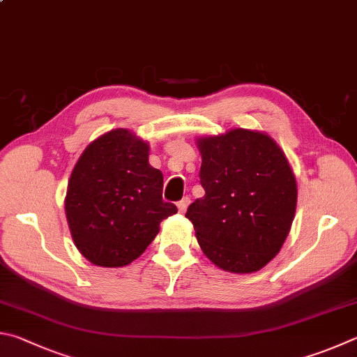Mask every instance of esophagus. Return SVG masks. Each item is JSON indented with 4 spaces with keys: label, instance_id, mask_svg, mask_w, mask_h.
I'll use <instances>...</instances> for the list:
<instances>
[{
    "label": "esophagus",
    "instance_id": "esophagus-1",
    "mask_svg": "<svg viewBox=\"0 0 357 357\" xmlns=\"http://www.w3.org/2000/svg\"><path fill=\"white\" fill-rule=\"evenodd\" d=\"M189 204H190V198H189V197H184V198L181 199L179 203H178V209H179V212H181V213H184V212L187 211V207H189Z\"/></svg>",
    "mask_w": 357,
    "mask_h": 357
}]
</instances>
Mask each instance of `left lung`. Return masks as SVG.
Listing matches in <instances>:
<instances>
[{
    "mask_svg": "<svg viewBox=\"0 0 357 357\" xmlns=\"http://www.w3.org/2000/svg\"><path fill=\"white\" fill-rule=\"evenodd\" d=\"M204 197L185 217L211 262L231 273L265 267L286 242L296 209V179L268 134L229 129L197 140Z\"/></svg>",
    "mask_w": 357,
    "mask_h": 357,
    "instance_id": "8db88e82",
    "label": "left lung"
}]
</instances>
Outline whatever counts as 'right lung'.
I'll use <instances>...</instances> for the list:
<instances>
[{"instance_id": "1", "label": "right lung", "mask_w": 357, "mask_h": 357, "mask_svg": "<svg viewBox=\"0 0 357 357\" xmlns=\"http://www.w3.org/2000/svg\"><path fill=\"white\" fill-rule=\"evenodd\" d=\"M150 145L129 129L93 140L71 172L66 213L81 255L100 267H125L146 250L176 206L162 199L164 174L148 164Z\"/></svg>"}]
</instances>
